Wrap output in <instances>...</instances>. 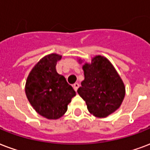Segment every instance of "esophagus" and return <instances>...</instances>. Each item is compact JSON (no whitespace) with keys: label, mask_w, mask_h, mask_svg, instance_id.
<instances>
[{"label":"esophagus","mask_w":150,"mask_h":150,"mask_svg":"<svg viewBox=\"0 0 150 150\" xmlns=\"http://www.w3.org/2000/svg\"><path fill=\"white\" fill-rule=\"evenodd\" d=\"M79 83H75L74 85H73V88H74V90H75V91H77V90L79 89Z\"/></svg>","instance_id":"esophagus-1"}]
</instances>
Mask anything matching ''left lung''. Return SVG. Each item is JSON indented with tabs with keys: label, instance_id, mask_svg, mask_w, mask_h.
<instances>
[{
	"label": "left lung",
	"instance_id": "obj_1",
	"mask_svg": "<svg viewBox=\"0 0 150 150\" xmlns=\"http://www.w3.org/2000/svg\"><path fill=\"white\" fill-rule=\"evenodd\" d=\"M79 62L83 60L79 59ZM85 79L78 93L90 114L105 118L116 111L125 97V86L116 68L106 57L97 55L83 65Z\"/></svg>",
	"mask_w": 150,
	"mask_h": 150
}]
</instances>
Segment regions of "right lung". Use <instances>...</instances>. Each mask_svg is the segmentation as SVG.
<instances>
[{
  "instance_id": "add662e5",
  "label": "right lung",
  "mask_w": 150,
  "mask_h": 150,
  "mask_svg": "<svg viewBox=\"0 0 150 150\" xmlns=\"http://www.w3.org/2000/svg\"><path fill=\"white\" fill-rule=\"evenodd\" d=\"M61 55H46L34 65L27 76L25 93L32 107L39 115L57 120L65 114L75 91L56 70Z\"/></svg>"
}]
</instances>
